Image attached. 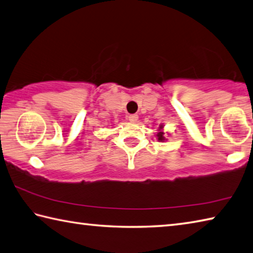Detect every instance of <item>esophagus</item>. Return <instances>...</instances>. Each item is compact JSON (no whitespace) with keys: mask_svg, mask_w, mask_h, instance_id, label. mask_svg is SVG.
<instances>
[{"mask_svg":"<svg viewBox=\"0 0 253 253\" xmlns=\"http://www.w3.org/2000/svg\"><path fill=\"white\" fill-rule=\"evenodd\" d=\"M128 118H129V121L131 123H136L137 121H138V115L132 114V115H129V116H128Z\"/></svg>","mask_w":253,"mask_h":253,"instance_id":"esophagus-1","label":"esophagus"}]
</instances>
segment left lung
I'll return each instance as SVG.
<instances>
[{"label": "left lung", "instance_id": "1", "mask_svg": "<svg viewBox=\"0 0 253 253\" xmlns=\"http://www.w3.org/2000/svg\"><path fill=\"white\" fill-rule=\"evenodd\" d=\"M167 135H168V134H167ZM156 138H157V139H158V141H160V142H164V141H166V140H167L166 136H165L164 125H163V124H160V125H159L158 132H157V134H156Z\"/></svg>", "mask_w": 253, "mask_h": 253}]
</instances>
